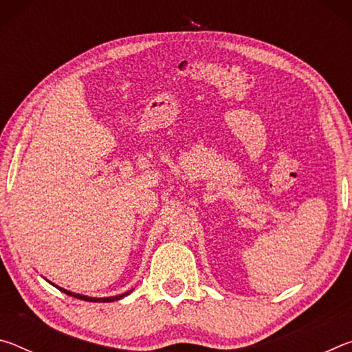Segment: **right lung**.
Instances as JSON below:
<instances>
[{
	"label": "right lung",
	"mask_w": 352,
	"mask_h": 352,
	"mask_svg": "<svg viewBox=\"0 0 352 352\" xmlns=\"http://www.w3.org/2000/svg\"><path fill=\"white\" fill-rule=\"evenodd\" d=\"M57 287V285H56ZM60 289L63 294H67L69 296H74L77 298V300H83V301H91V302H111V301H118L121 300V298H124L126 295H129L130 292H127V294H122V295H116V296H109V298H91V296H85V295H80V294H74V292H69V290H65L62 287H57Z\"/></svg>",
	"instance_id": "right-lung-1"
}]
</instances>
